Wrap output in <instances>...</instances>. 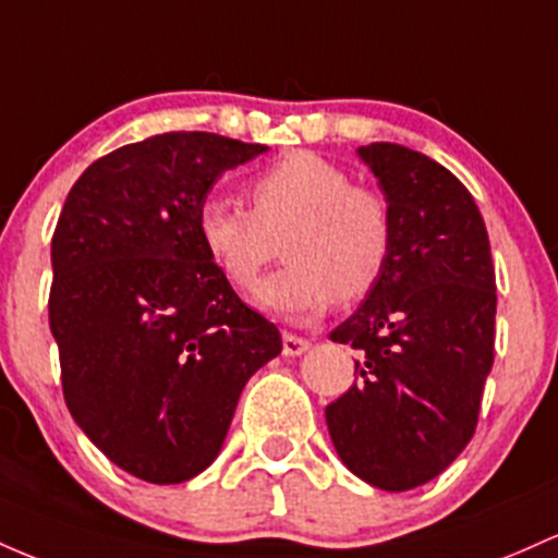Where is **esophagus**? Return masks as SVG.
Instances as JSON below:
<instances>
[{
    "label": "esophagus",
    "mask_w": 558,
    "mask_h": 558,
    "mask_svg": "<svg viewBox=\"0 0 558 558\" xmlns=\"http://www.w3.org/2000/svg\"><path fill=\"white\" fill-rule=\"evenodd\" d=\"M308 348L311 342L305 340V337L292 335V331H284V335H281V350H284V355H303Z\"/></svg>",
    "instance_id": "obj_1"
}]
</instances>
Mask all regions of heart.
<instances>
[{
	"label": "heart",
	"instance_id": "obj_1",
	"mask_svg": "<svg viewBox=\"0 0 558 558\" xmlns=\"http://www.w3.org/2000/svg\"><path fill=\"white\" fill-rule=\"evenodd\" d=\"M250 210L203 199L197 236L234 290L250 292L284 242L287 266L260 287L266 308L295 322L374 292L396 245L392 208L379 190L316 153H290L247 184Z\"/></svg>",
	"mask_w": 558,
	"mask_h": 558
}]
</instances>
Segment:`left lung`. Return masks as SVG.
Here are the masks:
<instances>
[{
  "mask_svg": "<svg viewBox=\"0 0 558 558\" xmlns=\"http://www.w3.org/2000/svg\"><path fill=\"white\" fill-rule=\"evenodd\" d=\"M392 208L385 277L329 335L359 379L327 405L355 477L400 493L453 464L477 429L496 345V268L474 197L448 168L390 142L359 149Z\"/></svg>",
  "mask_w": 558,
  "mask_h": 558,
  "instance_id": "1",
  "label": "left lung"
}]
</instances>
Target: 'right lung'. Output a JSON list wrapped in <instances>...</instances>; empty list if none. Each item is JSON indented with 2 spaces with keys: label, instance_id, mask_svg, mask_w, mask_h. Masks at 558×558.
Segmentation results:
<instances>
[{
  "label": "right lung",
  "instance_id": "right-lung-1",
  "mask_svg": "<svg viewBox=\"0 0 558 558\" xmlns=\"http://www.w3.org/2000/svg\"><path fill=\"white\" fill-rule=\"evenodd\" d=\"M266 149L168 131L94 160L62 205L49 290L62 396L94 446L144 482L208 469L242 387L281 353L279 329L197 236L218 177Z\"/></svg>",
  "mask_w": 558,
  "mask_h": 558
}]
</instances>
